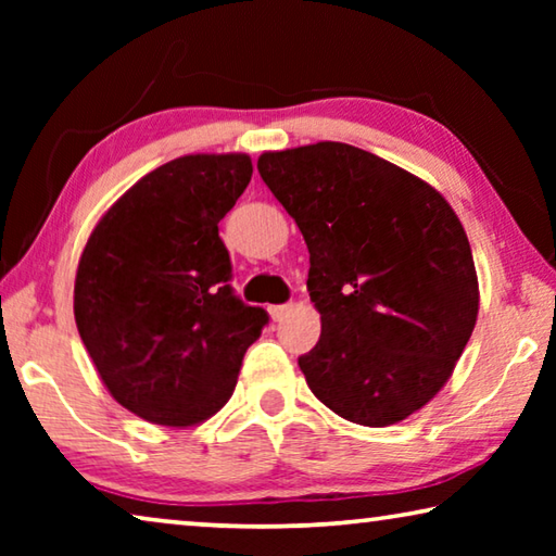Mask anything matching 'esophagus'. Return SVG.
I'll use <instances>...</instances> for the list:
<instances>
[{"label":"esophagus","instance_id":"34e87169","mask_svg":"<svg viewBox=\"0 0 556 556\" xmlns=\"http://www.w3.org/2000/svg\"><path fill=\"white\" fill-rule=\"evenodd\" d=\"M291 312V304H277V306H269V316L271 321H281L287 314Z\"/></svg>","mask_w":556,"mask_h":556}]
</instances>
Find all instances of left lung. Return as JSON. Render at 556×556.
Here are the masks:
<instances>
[{
  "label": "left lung",
  "mask_w": 556,
  "mask_h": 556,
  "mask_svg": "<svg viewBox=\"0 0 556 556\" xmlns=\"http://www.w3.org/2000/svg\"><path fill=\"white\" fill-rule=\"evenodd\" d=\"M262 181L308 248L321 338L308 388L353 425L390 427L448 382L478 318L464 225L434 186L343 142L265 152Z\"/></svg>",
  "instance_id": "obj_1"
}]
</instances>
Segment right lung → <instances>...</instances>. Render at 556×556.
Here are the masks:
<instances>
[{
    "label": "right lung",
    "instance_id": "1",
    "mask_svg": "<svg viewBox=\"0 0 556 556\" xmlns=\"http://www.w3.org/2000/svg\"><path fill=\"white\" fill-rule=\"evenodd\" d=\"M252 178L248 154H186L119 195L75 271L73 314L100 380L152 425L193 427L238 384L269 321L232 294L218 223Z\"/></svg>",
    "mask_w": 556,
    "mask_h": 556
}]
</instances>
